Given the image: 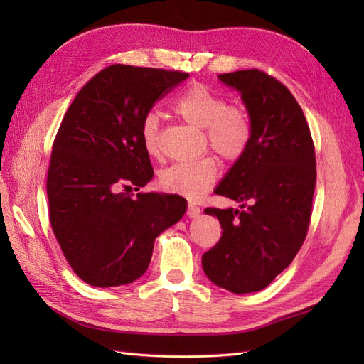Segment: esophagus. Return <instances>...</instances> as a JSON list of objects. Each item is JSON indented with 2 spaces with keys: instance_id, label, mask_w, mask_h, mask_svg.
<instances>
[{
  "instance_id": "esophagus-1",
  "label": "esophagus",
  "mask_w": 364,
  "mask_h": 364,
  "mask_svg": "<svg viewBox=\"0 0 364 364\" xmlns=\"http://www.w3.org/2000/svg\"><path fill=\"white\" fill-rule=\"evenodd\" d=\"M186 215H188L190 218H196L200 215V208L194 205V203H188V208H186Z\"/></svg>"
}]
</instances>
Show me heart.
Returning a JSON list of instances; mask_svg holds the SVG:
<instances>
[{"instance_id": "b5f03b06", "label": "heart", "mask_w": 364, "mask_h": 364, "mask_svg": "<svg viewBox=\"0 0 364 364\" xmlns=\"http://www.w3.org/2000/svg\"><path fill=\"white\" fill-rule=\"evenodd\" d=\"M173 112L186 123L202 127L209 147L217 155L235 162L245 156L252 141V121L241 106L228 105V100L205 83L194 82L171 105ZM142 146L150 156H159L158 117L147 114L141 121ZM218 176L214 156L176 162L159 176L162 190L181 194L188 199H200L211 188Z\"/></svg>"}]
</instances>
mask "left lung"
<instances>
[{
    "label": "left lung",
    "mask_w": 364,
    "mask_h": 364,
    "mask_svg": "<svg viewBox=\"0 0 364 364\" xmlns=\"http://www.w3.org/2000/svg\"><path fill=\"white\" fill-rule=\"evenodd\" d=\"M218 79L241 92L252 141L215 188L243 209H205L223 230L203 253L202 266L218 287L243 294L266 289L302 247L311 218L316 153L305 115L287 86L259 70Z\"/></svg>",
    "instance_id": "8db88e82"
}]
</instances>
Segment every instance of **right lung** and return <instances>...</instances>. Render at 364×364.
Here are the masks:
<instances>
[{
  "label": "right lung",
  "mask_w": 364,
  "mask_h": 364,
  "mask_svg": "<svg viewBox=\"0 0 364 364\" xmlns=\"http://www.w3.org/2000/svg\"><path fill=\"white\" fill-rule=\"evenodd\" d=\"M188 74L111 65L87 82L65 114L47 178L50 223L74 273L117 287L147 270L156 237L179 222L178 194L138 193L153 178L141 121Z\"/></svg>",
  "instance_id": "add662e5"
}]
</instances>
